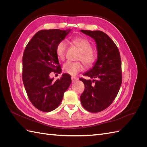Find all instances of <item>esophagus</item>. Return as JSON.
<instances>
[{"instance_id":"1","label":"esophagus","mask_w":147,"mask_h":147,"mask_svg":"<svg viewBox=\"0 0 147 147\" xmlns=\"http://www.w3.org/2000/svg\"><path fill=\"white\" fill-rule=\"evenodd\" d=\"M71 79H72V82H76V81H77L78 80V78L74 77H71Z\"/></svg>"}]
</instances>
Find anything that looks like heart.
<instances>
[{"label": "heart", "instance_id": "1", "mask_svg": "<svg viewBox=\"0 0 147 147\" xmlns=\"http://www.w3.org/2000/svg\"><path fill=\"white\" fill-rule=\"evenodd\" d=\"M72 42L81 52L78 56V60L82 61L87 67H92L96 64L97 56L96 53L92 51V46L88 40L82 37H76L72 40ZM67 47V43L65 40L60 41L56 46V53L61 60L65 58V53ZM84 69L83 65L80 62L67 61L63 65L64 72L71 75H76Z\"/></svg>", "mask_w": 147, "mask_h": 147}]
</instances>
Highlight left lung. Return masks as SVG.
Wrapping results in <instances>:
<instances>
[{
	"label": "left lung",
	"instance_id": "1",
	"mask_svg": "<svg viewBox=\"0 0 147 147\" xmlns=\"http://www.w3.org/2000/svg\"><path fill=\"white\" fill-rule=\"evenodd\" d=\"M94 39L97 59L94 67L80 78L84 90L80 96L83 107L92 113L100 112L109 107L116 98L122 83L121 61L118 48L107 35L100 30H81Z\"/></svg>",
	"mask_w": 147,
	"mask_h": 147
}]
</instances>
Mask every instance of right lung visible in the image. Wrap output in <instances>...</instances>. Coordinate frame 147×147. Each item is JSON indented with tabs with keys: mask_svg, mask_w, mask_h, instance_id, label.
<instances>
[{
	"mask_svg": "<svg viewBox=\"0 0 147 147\" xmlns=\"http://www.w3.org/2000/svg\"><path fill=\"white\" fill-rule=\"evenodd\" d=\"M70 30H42L26 45L23 56V82L31 103L38 110L49 112L56 109L72 82L64 74L54 81L52 72L60 74L61 68L56 53V46Z\"/></svg>",
	"mask_w": 147,
	"mask_h": 147,
	"instance_id": "add662e5",
	"label": "right lung"
}]
</instances>
